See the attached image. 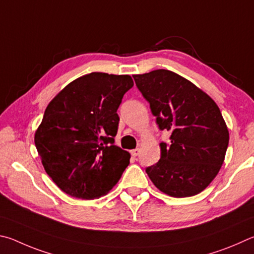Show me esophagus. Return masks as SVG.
Instances as JSON below:
<instances>
[{
    "label": "esophagus",
    "instance_id": "obj_1",
    "mask_svg": "<svg viewBox=\"0 0 254 254\" xmlns=\"http://www.w3.org/2000/svg\"><path fill=\"white\" fill-rule=\"evenodd\" d=\"M131 155H132V156H134V157L138 156V155H139V149H138V148L132 149V150H131Z\"/></svg>",
    "mask_w": 254,
    "mask_h": 254
}]
</instances>
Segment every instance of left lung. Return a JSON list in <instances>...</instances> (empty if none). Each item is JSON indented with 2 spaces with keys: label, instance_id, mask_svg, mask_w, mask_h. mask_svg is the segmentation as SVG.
Listing matches in <instances>:
<instances>
[{
  "label": "left lung",
  "instance_id": "obj_1",
  "mask_svg": "<svg viewBox=\"0 0 254 254\" xmlns=\"http://www.w3.org/2000/svg\"><path fill=\"white\" fill-rule=\"evenodd\" d=\"M161 130L171 143H161V159L146 168L156 188L173 197L201 193L224 162L229 130L212 98L188 79L158 69L134 74Z\"/></svg>",
  "mask_w": 254,
  "mask_h": 254
}]
</instances>
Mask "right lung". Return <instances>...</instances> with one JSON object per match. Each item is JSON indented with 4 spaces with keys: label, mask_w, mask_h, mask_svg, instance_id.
Wrapping results in <instances>:
<instances>
[{
    "label": "right lung",
    "mask_w": 254,
    "mask_h": 254,
    "mask_svg": "<svg viewBox=\"0 0 254 254\" xmlns=\"http://www.w3.org/2000/svg\"><path fill=\"white\" fill-rule=\"evenodd\" d=\"M132 86L128 74L91 72L70 82L48 105L35 147L47 174L70 196H104L129 164L130 154L114 143L117 109Z\"/></svg>",
    "instance_id": "obj_1"
}]
</instances>
